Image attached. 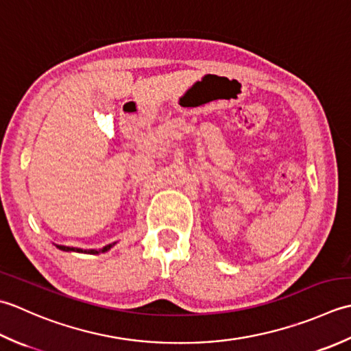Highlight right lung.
Returning a JSON list of instances; mask_svg holds the SVG:
<instances>
[{
  "mask_svg": "<svg viewBox=\"0 0 351 351\" xmlns=\"http://www.w3.org/2000/svg\"><path fill=\"white\" fill-rule=\"evenodd\" d=\"M117 242H113V244H109V245H106V247H103V248H99V250H95V248H90V250H83V248H75V247H65V245H57V244H54L57 248L59 250H62V252H75V253H86V254H99V253H106V252H109V250L115 245Z\"/></svg>",
  "mask_w": 351,
  "mask_h": 351,
  "instance_id": "add662e5",
  "label": "right lung"
}]
</instances>
